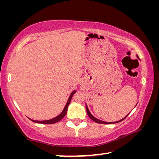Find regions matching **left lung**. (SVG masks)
I'll use <instances>...</instances> for the list:
<instances>
[{
  "label": "left lung",
  "instance_id": "left-lung-1",
  "mask_svg": "<svg viewBox=\"0 0 159 159\" xmlns=\"http://www.w3.org/2000/svg\"><path fill=\"white\" fill-rule=\"evenodd\" d=\"M86 111H87V114H88V116H89L91 119H92L93 121H95V122H96V123H102V124H110V123H118V122H120L121 121V120H123V119H125V118L128 116V115L126 116L124 118H123V119H121V120H118V121H116V122H111V123H109V122H104V121H102V120H99V119H97L96 118H95L93 116L90 114V112L89 111V109H88V107L86 106Z\"/></svg>",
  "mask_w": 159,
  "mask_h": 159
}]
</instances>
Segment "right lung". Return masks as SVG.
<instances>
[{"label": "right lung", "instance_id": "obj_1", "mask_svg": "<svg viewBox=\"0 0 159 159\" xmlns=\"http://www.w3.org/2000/svg\"><path fill=\"white\" fill-rule=\"evenodd\" d=\"M75 93H76V90H74L71 93V95H70L69 98L68 99V101H67L66 104L65 105V107H64V109L62 111V112H61L60 115L57 116H56L55 118H52V119L48 120H41H41H32V121L36 122V123H43V124H53V123H57L58 121H60L61 119H62V118L64 116H65V115H66V112H67V108H68V106L69 105L70 102H71V99L72 97H73V95Z\"/></svg>", "mask_w": 159, "mask_h": 159}]
</instances>
